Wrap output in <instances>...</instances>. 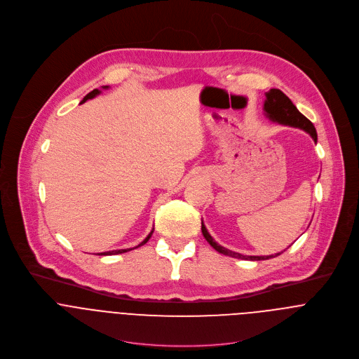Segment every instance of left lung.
Instances as JSON below:
<instances>
[{
	"instance_id": "left-lung-1",
	"label": "left lung",
	"mask_w": 359,
	"mask_h": 359,
	"mask_svg": "<svg viewBox=\"0 0 359 359\" xmlns=\"http://www.w3.org/2000/svg\"><path fill=\"white\" fill-rule=\"evenodd\" d=\"M264 111L266 118H269L272 122L285 125V126H293V128H299L303 129L304 132H307L314 142H317V133L316 129L313 126V123L304 116L302 115L297 108L293 105V102L278 88H272L268 93H265V102H264ZM202 234L206 238V241L220 254L233 257V258H241V259H250V261H261V259H269L272 257H276L282 252H278L275 255H243L238 252H234L231 250H227L222 245H219L213 237L208 233L203 222H202Z\"/></svg>"
}]
</instances>
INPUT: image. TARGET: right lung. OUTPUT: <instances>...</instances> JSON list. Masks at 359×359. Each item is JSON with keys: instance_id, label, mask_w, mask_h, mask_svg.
Masks as SVG:
<instances>
[{"instance_id": "right-lung-1", "label": "right lung", "mask_w": 359, "mask_h": 359, "mask_svg": "<svg viewBox=\"0 0 359 359\" xmlns=\"http://www.w3.org/2000/svg\"><path fill=\"white\" fill-rule=\"evenodd\" d=\"M104 90H107V88H109L108 86H104L102 87ZM101 94V90H94V91H91L90 94H87L84 98H83V101H81V104H84L87 100H93L94 97H97V95H100ZM153 231H154V229L149 233V236L139 244V245H136V247H133V248H126V250H112V251H107V252H101V255H115V254H122V252H126V251H130V250H135V248H137V247H140V245H143V244H146L147 241H149V238L151 237V234H153Z\"/></svg>"}]
</instances>
